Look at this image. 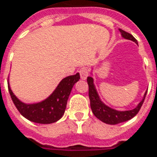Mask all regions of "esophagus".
Listing matches in <instances>:
<instances>
[{
    "mask_svg": "<svg viewBox=\"0 0 157 157\" xmlns=\"http://www.w3.org/2000/svg\"><path fill=\"white\" fill-rule=\"evenodd\" d=\"M80 77H81L82 79H86L88 77V69L86 67H81L79 71H78Z\"/></svg>",
    "mask_w": 157,
    "mask_h": 157,
    "instance_id": "esophagus-1",
    "label": "esophagus"
}]
</instances>
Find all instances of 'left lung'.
Here are the masks:
<instances>
[{
  "instance_id": "8db88e82",
  "label": "left lung",
  "mask_w": 157,
  "mask_h": 157,
  "mask_svg": "<svg viewBox=\"0 0 157 157\" xmlns=\"http://www.w3.org/2000/svg\"><path fill=\"white\" fill-rule=\"evenodd\" d=\"M120 31H121V33L124 38L132 40L137 44V40L131 34L128 33V32L124 31L121 29H120ZM87 84L88 87H89L88 94H89V99H90V104H91V108H92V111L94 113V114L101 121H103L106 124H110V125L121 123V122L127 121L133 117H135L138 113V112L140 111L142 104L144 102V100H145L146 94H147V93L145 94L142 100L135 109L129 110V111H116L114 109H112L110 107L106 106L105 104H103L101 102V100L99 98V95L96 92V89L94 87V79L92 77H88L87 78Z\"/></svg>"
}]
</instances>
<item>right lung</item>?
Wrapping results in <instances>:
<instances>
[{"label": "right lung", "instance_id": "1", "mask_svg": "<svg viewBox=\"0 0 157 157\" xmlns=\"http://www.w3.org/2000/svg\"><path fill=\"white\" fill-rule=\"evenodd\" d=\"M79 78V73L64 78L48 99L31 105L21 102L12 93L9 85L8 87L15 107L23 117L36 123L50 124L56 122L63 116L71 89Z\"/></svg>", "mask_w": 157, "mask_h": 157}]
</instances>
